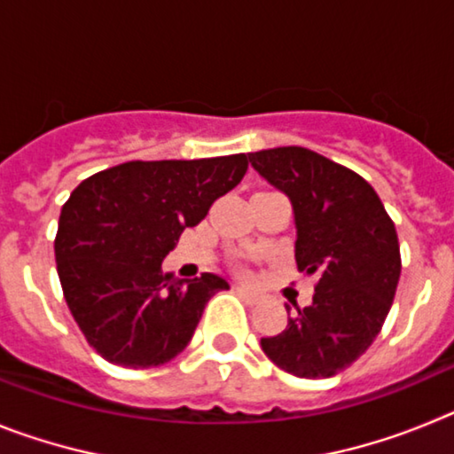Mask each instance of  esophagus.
<instances>
[{
  "instance_id": "34e87169",
  "label": "esophagus",
  "mask_w": 454,
  "mask_h": 454,
  "mask_svg": "<svg viewBox=\"0 0 454 454\" xmlns=\"http://www.w3.org/2000/svg\"><path fill=\"white\" fill-rule=\"evenodd\" d=\"M236 293H239L240 298L243 300H247V302H252V304H256L259 302V300H262V295H259V293L256 291H250V288H246V286H236Z\"/></svg>"
}]
</instances>
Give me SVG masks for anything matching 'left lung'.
<instances>
[{
  "label": "left lung",
  "instance_id": "left-lung-1",
  "mask_svg": "<svg viewBox=\"0 0 454 454\" xmlns=\"http://www.w3.org/2000/svg\"><path fill=\"white\" fill-rule=\"evenodd\" d=\"M247 159L288 195L295 263L318 277L314 302L298 307L286 330L262 339V348L291 375L332 377L371 348L387 320L403 268L395 224L366 179L318 152L291 145Z\"/></svg>",
  "mask_w": 454,
  "mask_h": 454
}]
</instances>
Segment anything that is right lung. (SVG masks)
<instances>
[{
  "label": "right lung",
  "mask_w": 454,
  "mask_h": 454,
  "mask_svg": "<svg viewBox=\"0 0 454 454\" xmlns=\"http://www.w3.org/2000/svg\"><path fill=\"white\" fill-rule=\"evenodd\" d=\"M246 170V154L129 161L72 191L59 218L56 270L72 318L106 362L161 366L188 346L211 295L230 284L211 272L177 279L161 263Z\"/></svg>",
  "instance_id": "1"
}]
</instances>
